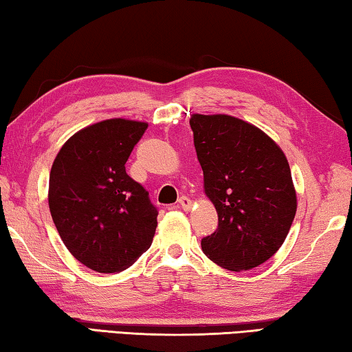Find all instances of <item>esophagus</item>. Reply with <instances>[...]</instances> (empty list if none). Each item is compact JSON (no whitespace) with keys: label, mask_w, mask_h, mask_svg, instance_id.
Segmentation results:
<instances>
[{"label":"esophagus","mask_w":352,"mask_h":352,"mask_svg":"<svg viewBox=\"0 0 352 352\" xmlns=\"http://www.w3.org/2000/svg\"><path fill=\"white\" fill-rule=\"evenodd\" d=\"M178 205H180L183 210H189V208L192 206V200L186 197V195H182V197L178 199Z\"/></svg>","instance_id":"esophagus-1"}]
</instances>
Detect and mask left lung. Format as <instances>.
Segmentation results:
<instances>
[{
  "label": "left lung",
  "instance_id": "left-lung-1",
  "mask_svg": "<svg viewBox=\"0 0 352 352\" xmlns=\"http://www.w3.org/2000/svg\"><path fill=\"white\" fill-rule=\"evenodd\" d=\"M189 126L205 192L219 226L201 250L223 269L241 272L278 252L296 212L287 158L262 130L228 115H192Z\"/></svg>",
  "mask_w": 352,
  "mask_h": 352
}]
</instances>
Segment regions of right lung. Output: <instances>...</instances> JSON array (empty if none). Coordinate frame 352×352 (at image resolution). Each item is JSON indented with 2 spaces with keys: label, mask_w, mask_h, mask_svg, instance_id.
<instances>
[{
  "label": "right lung",
  "mask_w": 352,
  "mask_h": 352,
  "mask_svg": "<svg viewBox=\"0 0 352 352\" xmlns=\"http://www.w3.org/2000/svg\"><path fill=\"white\" fill-rule=\"evenodd\" d=\"M146 122L107 119L71 136L50 174V211L74 258L99 273L129 269L152 245L158 210L126 163Z\"/></svg>",
  "instance_id": "add662e5"
}]
</instances>
